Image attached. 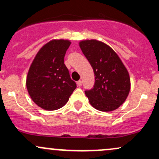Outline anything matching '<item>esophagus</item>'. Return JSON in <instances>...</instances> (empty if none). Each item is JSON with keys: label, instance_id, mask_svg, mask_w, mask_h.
I'll return each instance as SVG.
<instances>
[{"label": "esophagus", "instance_id": "esophagus-1", "mask_svg": "<svg viewBox=\"0 0 159 159\" xmlns=\"http://www.w3.org/2000/svg\"><path fill=\"white\" fill-rule=\"evenodd\" d=\"M77 84H78V86L81 87V86L82 85V81H78V82H77Z\"/></svg>", "mask_w": 159, "mask_h": 159}]
</instances>
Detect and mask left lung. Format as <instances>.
I'll return each mask as SVG.
<instances>
[{"label":"left lung","instance_id":"obj_1","mask_svg":"<svg viewBox=\"0 0 159 159\" xmlns=\"http://www.w3.org/2000/svg\"><path fill=\"white\" fill-rule=\"evenodd\" d=\"M79 46L95 76L94 88L84 91L91 105L105 112L118 108L131 89L129 71L121 58L110 46L98 40L81 41Z\"/></svg>","mask_w":159,"mask_h":159}]
</instances>
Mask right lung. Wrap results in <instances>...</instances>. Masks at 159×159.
Masks as SVG:
<instances>
[{
    "instance_id": "1",
    "label": "right lung",
    "mask_w": 159,
    "mask_h": 159,
    "mask_svg": "<svg viewBox=\"0 0 159 159\" xmlns=\"http://www.w3.org/2000/svg\"><path fill=\"white\" fill-rule=\"evenodd\" d=\"M70 44L69 40H51L38 51L30 65L26 87L32 101L43 109L62 108L76 89L64 64Z\"/></svg>"
}]
</instances>
